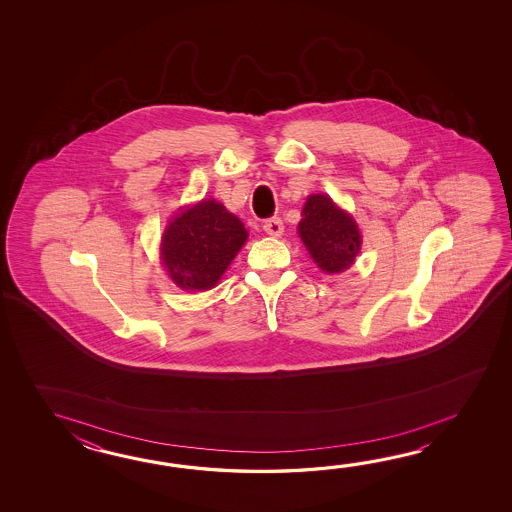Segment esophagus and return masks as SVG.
Returning <instances> with one entry per match:
<instances>
[{
	"instance_id": "34e87169",
	"label": "esophagus",
	"mask_w": 512,
	"mask_h": 512,
	"mask_svg": "<svg viewBox=\"0 0 512 512\" xmlns=\"http://www.w3.org/2000/svg\"><path fill=\"white\" fill-rule=\"evenodd\" d=\"M263 230L269 234V236H274V238H278V236H282L283 234V223L280 218H269L263 221Z\"/></svg>"
}]
</instances>
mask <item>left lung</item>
<instances>
[{
    "instance_id": "1",
    "label": "left lung",
    "mask_w": 512,
    "mask_h": 512,
    "mask_svg": "<svg viewBox=\"0 0 512 512\" xmlns=\"http://www.w3.org/2000/svg\"><path fill=\"white\" fill-rule=\"evenodd\" d=\"M298 234L322 271L342 272L359 254L357 223L324 194L307 197Z\"/></svg>"
}]
</instances>
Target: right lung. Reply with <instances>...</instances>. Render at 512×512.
<instances>
[{"label": "right lung", "mask_w": 512, "mask_h": 512, "mask_svg": "<svg viewBox=\"0 0 512 512\" xmlns=\"http://www.w3.org/2000/svg\"><path fill=\"white\" fill-rule=\"evenodd\" d=\"M247 240L240 219L214 199L175 216L164 230L161 256L181 289H210Z\"/></svg>", "instance_id": "1"}]
</instances>
